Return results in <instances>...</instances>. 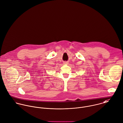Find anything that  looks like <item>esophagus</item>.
Returning a JSON list of instances; mask_svg holds the SVG:
<instances>
[{
    "label": "esophagus",
    "instance_id": "1",
    "mask_svg": "<svg viewBox=\"0 0 123 123\" xmlns=\"http://www.w3.org/2000/svg\"><path fill=\"white\" fill-rule=\"evenodd\" d=\"M68 61H64V64H65V65H67V64H68Z\"/></svg>",
    "mask_w": 123,
    "mask_h": 123
}]
</instances>
